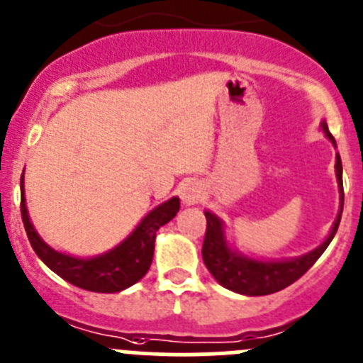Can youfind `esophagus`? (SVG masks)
<instances>
[{
  "mask_svg": "<svg viewBox=\"0 0 363 363\" xmlns=\"http://www.w3.org/2000/svg\"><path fill=\"white\" fill-rule=\"evenodd\" d=\"M201 197H202V189H201V186H199V182L189 181L182 186L181 199L184 204H188V206L195 204V202L201 201Z\"/></svg>",
  "mask_w": 363,
  "mask_h": 363,
  "instance_id": "1",
  "label": "esophagus"
}]
</instances>
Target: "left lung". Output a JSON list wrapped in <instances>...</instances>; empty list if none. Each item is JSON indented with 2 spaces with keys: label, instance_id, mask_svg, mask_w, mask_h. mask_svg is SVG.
Instances as JSON below:
<instances>
[{
  "label": "left lung",
  "instance_id": "8db88e82",
  "mask_svg": "<svg viewBox=\"0 0 363 363\" xmlns=\"http://www.w3.org/2000/svg\"><path fill=\"white\" fill-rule=\"evenodd\" d=\"M322 130L325 135L331 139L336 148L335 137L329 132L328 125L322 123ZM336 179H338V188H340V213L336 217L333 230L329 237L325 238L324 244H320L311 253L298 257V259L282 260V262H264V260H253L237 255L228 247L224 231H222V222L215 217L213 213L206 211V235L202 242V260L211 275L215 277L220 286L231 289L240 295L250 296H262L277 293L284 287L291 286L293 282L320 259V255L324 253L325 247L335 237L336 230L340 226L342 210H344V182H342V161L340 155L336 153Z\"/></svg>",
  "mask_w": 363,
  "mask_h": 363
}]
</instances>
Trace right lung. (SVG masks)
<instances>
[{"label": "right lung", "mask_w": 363, "mask_h": 363, "mask_svg": "<svg viewBox=\"0 0 363 363\" xmlns=\"http://www.w3.org/2000/svg\"><path fill=\"white\" fill-rule=\"evenodd\" d=\"M179 208H181L179 199H169L150 211L143 218L141 224L133 230V233L112 251L94 257V259H76V257L52 250L34 230L28 218L27 206H25L21 175V218L32 250L61 279L86 291L117 293L139 282L152 266L157 230L177 215Z\"/></svg>", "instance_id": "right-lung-1"}]
</instances>
